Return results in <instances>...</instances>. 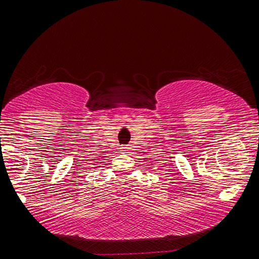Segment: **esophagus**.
<instances>
[{"instance_id": "esophagus-1", "label": "esophagus", "mask_w": 259, "mask_h": 259, "mask_svg": "<svg viewBox=\"0 0 259 259\" xmlns=\"http://www.w3.org/2000/svg\"><path fill=\"white\" fill-rule=\"evenodd\" d=\"M120 150H121L122 152H127V151L130 150V147L128 146H122L121 148H120Z\"/></svg>"}]
</instances>
